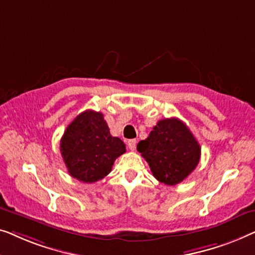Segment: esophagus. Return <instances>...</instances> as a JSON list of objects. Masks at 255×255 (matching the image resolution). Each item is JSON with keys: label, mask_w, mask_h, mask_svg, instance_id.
<instances>
[{"label": "esophagus", "mask_w": 255, "mask_h": 255, "mask_svg": "<svg viewBox=\"0 0 255 255\" xmlns=\"http://www.w3.org/2000/svg\"><path fill=\"white\" fill-rule=\"evenodd\" d=\"M127 144H128V149L130 150V151H134L136 149V139H129Z\"/></svg>", "instance_id": "1"}]
</instances>
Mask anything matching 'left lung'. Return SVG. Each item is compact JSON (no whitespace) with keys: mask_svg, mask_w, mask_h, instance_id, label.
Returning <instances> with one entry per match:
<instances>
[{"mask_svg":"<svg viewBox=\"0 0 255 255\" xmlns=\"http://www.w3.org/2000/svg\"><path fill=\"white\" fill-rule=\"evenodd\" d=\"M137 151L148 162L157 180L173 186L198 166L201 148L188 127L177 118L159 120Z\"/></svg>","mask_w":255,"mask_h":255,"instance_id":"8db88e82","label":"left lung"}]
</instances>
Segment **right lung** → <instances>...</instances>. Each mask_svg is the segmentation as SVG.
Segmentation results:
<instances>
[{
	"instance_id": "obj_1",
	"label": "right lung",
	"mask_w": 255,
	"mask_h": 255,
	"mask_svg": "<svg viewBox=\"0 0 255 255\" xmlns=\"http://www.w3.org/2000/svg\"><path fill=\"white\" fill-rule=\"evenodd\" d=\"M60 151L71 177L92 184L112 171L114 160L126 152V145L111 135L103 113L88 110L64 130Z\"/></svg>"
}]
</instances>
